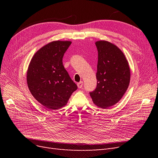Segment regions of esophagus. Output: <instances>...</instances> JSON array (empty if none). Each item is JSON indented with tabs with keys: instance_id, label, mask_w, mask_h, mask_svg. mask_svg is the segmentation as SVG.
I'll use <instances>...</instances> for the list:
<instances>
[{
	"instance_id": "obj_1",
	"label": "esophagus",
	"mask_w": 158,
	"mask_h": 158,
	"mask_svg": "<svg viewBox=\"0 0 158 158\" xmlns=\"http://www.w3.org/2000/svg\"><path fill=\"white\" fill-rule=\"evenodd\" d=\"M77 85H78V88H82V85H83V82H82V81H81V82H78V83L77 84Z\"/></svg>"
}]
</instances>
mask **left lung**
<instances>
[{"label": "left lung", "instance_id": "obj_1", "mask_svg": "<svg viewBox=\"0 0 158 158\" xmlns=\"http://www.w3.org/2000/svg\"><path fill=\"white\" fill-rule=\"evenodd\" d=\"M98 51L97 87L89 95L95 106L107 109L120 101L129 85L130 67L123 51L107 41L95 42Z\"/></svg>", "mask_w": 158, "mask_h": 158}]
</instances>
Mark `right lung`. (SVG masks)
<instances>
[{
  "label": "right lung",
  "mask_w": 158,
  "mask_h": 158,
  "mask_svg": "<svg viewBox=\"0 0 158 158\" xmlns=\"http://www.w3.org/2000/svg\"><path fill=\"white\" fill-rule=\"evenodd\" d=\"M70 41H54L33 56L27 71V84L37 101L49 109L65 106L78 87L63 64Z\"/></svg>",
  "instance_id": "right-lung-1"
}]
</instances>
